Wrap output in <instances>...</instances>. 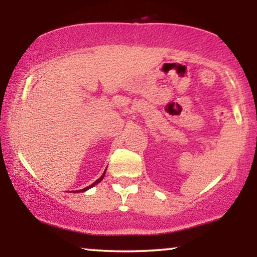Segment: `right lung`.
I'll return each instance as SVG.
<instances>
[{
  "mask_svg": "<svg viewBox=\"0 0 257 257\" xmlns=\"http://www.w3.org/2000/svg\"><path fill=\"white\" fill-rule=\"evenodd\" d=\"M105 173H106V170H105V172H104V174H102V175H101V176H100V178H99L98 180H96V181H95V182H93V184H91V185H89V186H88V187H85V188H83V190H79V191H76V192H84V191L89 190V188H90V187H93V186H95L96 184H99V182H100V181H101V180H102V179H104V176H105Z\"/></svg>",
  "mask_w": 257,
  "mask_h": 257,
  "instance_id": "obj_1",
  "label": "right lung"
}]
</instances>
